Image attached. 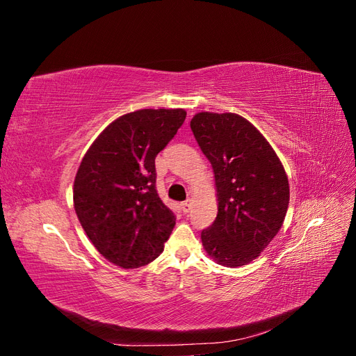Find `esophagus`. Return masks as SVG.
Wrapping results in <instances>:
<instances>
[{
	"instance_id": "obj_1",
	"label": "esophagus",
	"mask_w": 356,
	"mask_h": 356,
	"mask_svg": "<svg viewBox=\"0 0 356 356\" xmlns=\"http://www.w3.org/2000/svg\"><path fill=\"white\" fill-rule=\"evenodd\" d=\"M181 209H182V212H190V209H191V200H186V202H182L181 203Z\"/></svg>"
}]
</instances>
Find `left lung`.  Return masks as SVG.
Listing matches in <instances>:
<instances>
[{"label": "left lung", "mask_w": 356, "mask_h": 356, "mask_svg": "<svg viewBox=\"0 0 356 356\" xmlns=\"http://www.w3.org/2000/svg\"><path fill=\"white\" fill-rule=\"evenodd\" d=\"M190 127L211 161L218 213L202 230V243L227 267L251 263L281 230L289 186L272 145L246 118L233 113H197Z\"/></svg>", "instance_id": "obj_1"}]
</instances>
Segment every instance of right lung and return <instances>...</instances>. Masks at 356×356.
<instances>
[{"label": "right lung", "instance_id": "1", "mask_svg": "<svg viewBox=\"0 0 356 356\" xmlns=\"http://www.w3.org/2000/svg\"><path fill=\"white\" fill-rule=\"evenodd\" d=\"M177 110H138L95 139L74 181V208L106 260L123 268L152 263L174 230L175 215L156 190V156L186 120Z\"/></svg>", "mask_w": 356, "mask_h": 356}]
</instances>
